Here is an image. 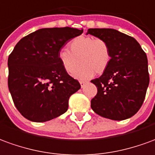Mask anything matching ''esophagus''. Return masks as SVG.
<instances>
[{
  "mask_svg": "<svg viewBox=\"0 0 155 155\" xmlns=\"http://www.w3.org/2000/svg\"><path fill=\"white\" fill-rule=\"evenodd\" d=\"M87 82H85V81H80V84H81V87H84V85L86 84Z\"/></svg>",
  "mask_w": 155,
  "mask_h": 155,
  "instance_id": "obj_1",
  "label": "esophagus"
}]
</instances>
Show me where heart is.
Masks as SVG:
<instances>
[{
    "instance_id": "obj_1",
    "label": "heart",
    "mask_w": 155,
    "mask_h": 155,
    "mask_svg": "<svg viewBox=\"0 0 155 155\" xmlns=\"http://www.w3.org/2000/svg\"><path fill=\"white\" fill-rule=\"evenodd\" d=\"M68 48L70 51L63 48L59 51L58 60L68 74L75 72L80 62V68L74 74L79 79H87L93 76L94 72L102 74L110 64V46L103 38L80 36L69 42Z\"/></svg>"
}]
</instances>
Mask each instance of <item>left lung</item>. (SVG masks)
Returning <instances> with one entry per match:
<instances>
[{
    "label": "left lung",
    "mask_w": 155,
    "mask_h": 155,
    "mask_svg": "<svg viewBox=\"0 0 155 155\" xmlns=\"http://www.w3.org/2000/svg\"><path fill=\"white\" fill-rule=\"evenodd\" d=\"M87 34L107 41L112 53L107 70L91 81L97 88L92 109L113 120L131 118L142 106L150 83L146 53L134 37L114 29L90 28Z\"/></svg>",
    "instance_id": "8db88e82"
}]
</instances>
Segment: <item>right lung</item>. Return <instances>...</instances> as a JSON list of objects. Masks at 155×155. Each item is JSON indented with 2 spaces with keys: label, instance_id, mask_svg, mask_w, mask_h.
Wrapping results in <instances>:
<instances>
[{
  "label": "right lung",
  "instance_id": "right-lung-1",
  "mask_svg": "<svg viewBox=\"0 0 155 155\" xmlns=\"http://www.w3.org/2000/svg\"><path fill=\"white\" fill-rule=\"evenodd\" d=\"M83 30L42 28L21 38L8 58V87L24 118L46 122L64 114L81 85L64 71L58 53Z\"/></svg>",
  "mask_w": 155,
  "mask_h": 155
}]
</instances>
